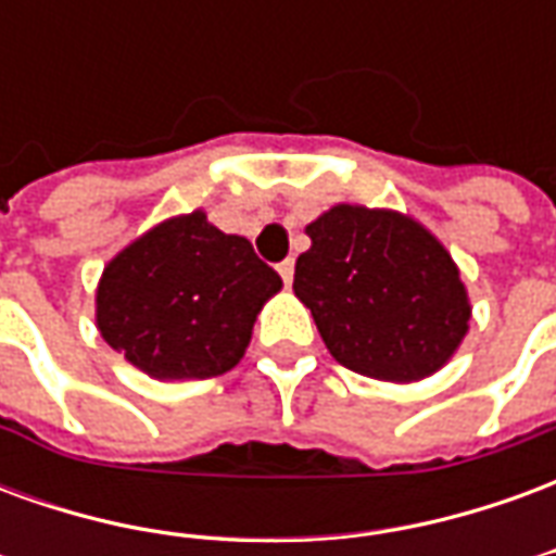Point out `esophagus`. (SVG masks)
<instances>
[{
  "instance_id": "esophagus-1",
  "label": "esophagus",
  "mask_w": 556,
  "mask_h": 556,
  "mask_svg": "<svg viewBox=\"0 0 556 556\" xmlns=\"http://www.w3.org/2000/svg\"><path fill=\"white\" fill-rule=\"evenodd\" d=\"M277 270H279V277H282V282H286V286H291V279H294V262H291V258H286V262H279Z\"/></svg>"
}]
</instances>
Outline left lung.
Wrapping results in <instances>:
<instances>
[{
    "label": "left lung",
    "instance_id": "8db88e82",
    "mask_svg": "<svg viewBox=\"0 0 556 556\" xmlns=\"http://www.w3.org/2000/svg\"><path fill=\"white\" fill-rule=\"evenodd\" d=\"M294 294L333 361L375 381L410 384L443 369L470 327V298L450 250L390 207L333 205L306 226Z\"/></svg>",
    "mask_w": 556,
    "mask_h": 556
}]
</instances>
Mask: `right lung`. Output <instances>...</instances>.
Segmentation results:
<instances>
[{"label": "right lung", "mask_w": 556, "mask_h": 556, "mask_svg": "<svg viewBox=\"0 0 556 556\" xmlns=\"http://www.w3.org/2000/svg\"><path fill=\"white\" fill-rule=\"evenodd\" d=\"M282 279L205 211L151 226L103 267L94 321L106 345L157 381L235 369Z\"/></svg>", "instance_id": "obj_1"}]
</instances>
